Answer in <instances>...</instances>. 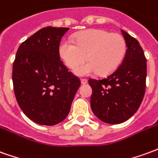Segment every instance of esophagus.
Masks as SVG:
<instances>
[{
  "mask_svg": "<svg viewBox=\"0 0 158 158\" xmlns=\"http://www.w3.org/2000/svg\"><path fill=\"white\" fill-rule=\"evenodd\" d=\"M81 84L82 85H85L87 84V80L85 79H81Z\"/></svg>",
  "mask_w": 158,
  "mask_h": 158,
  "instance_id": "obj_1",
  "label": "esophagus"
}]
</instances>
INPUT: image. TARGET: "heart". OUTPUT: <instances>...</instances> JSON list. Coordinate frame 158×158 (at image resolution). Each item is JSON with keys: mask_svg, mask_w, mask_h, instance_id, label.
Segmentation results:
<instances>
[{"mask_svg": "<svg viewBox=\"0 0 158 158\" xmlns=\"http://www.w3.org/2000/svg\"><path fill=\"white\" fill-rule=\"evenodd\" d=\"M127 44L119 33L105 30L91 29L77 34L73 41L63 39L59 45V55L65 65L74 70L85 59L89 62L75 71L79 76H87L98 72L106 75L115 71L124 59Z\"/></svg>", "mask_w": 158, "mask_h": 158, "instance_id": "1", "label": "heart"}]
</instances>
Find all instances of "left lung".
Instances as JSON below:
<instances>
[{
  "mask_svg": "<svg viewBox=\"0 0 158 158\" xmlns=\"http://www.w3.org/2000/svg\"><path fill=\"white\" fill-rule=\"evenodd\" d=\"M121 32L127 48L120 67L105 79H89L91 110L109 124H119L132 117L145 92L147 67L143 48L134 37L123 30Z\"/></svg>",
  "mask_w": 158,
  "mask_h": 158,
  "instance_id": "1",
  "label": "left lung"
}]
</instances>
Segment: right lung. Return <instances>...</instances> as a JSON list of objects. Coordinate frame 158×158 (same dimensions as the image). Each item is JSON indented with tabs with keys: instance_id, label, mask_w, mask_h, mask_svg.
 Segmentation results:
<instances>
[{
	"instance_id": "obj_1",
	"label": "right lung",
	"mask_w": 158,
	"mask_h": 158,
	"mask_svg": "<svg viewBox=\"0 0 158 158\" xmlns=\"http://www.w3.org/2000/svg\"><path fill=\"white\" fill-rule=\"evenodd\" d=\"M69 28L48 26L19 47L13 65L18 104L39 125L54 126L68 116L80 79L60 60L59 45Z\"/></svg>"
}]
</instances>
